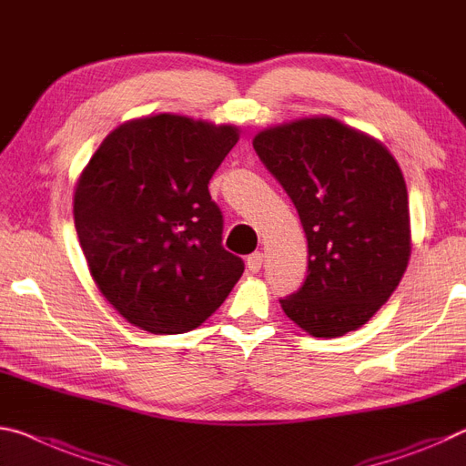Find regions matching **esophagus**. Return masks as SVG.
Here are the masks:
<instances>
[{
	"label": "esophagus",
	"mask_w": 466,
	"mask_h": 466,
	"mask_svg": "<svg viewBox=\"0 0 466 466\" xmlns=\"http://www.w3.org/2000/svg\"><path fill=\"white\" fill-rule=\"evenodd\" d=\"M262 262H264V254H262V251H254V254H249L248 260H246L248 270H249V272H260Z\"/></svg>",
	"instance_id": "obj_1"
}]
</instances>
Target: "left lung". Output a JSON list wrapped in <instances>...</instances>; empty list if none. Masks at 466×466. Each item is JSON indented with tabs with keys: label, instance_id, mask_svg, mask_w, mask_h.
<instances>
[{
	"label": "left lung",
	"instance_id": "8db88e82",
	"mask_svg": "<svg viewBox=\"0 0 466 466\" xmlns=\"http://www.w3.org/2000/svg\"><path fill=\"white\" fill-rule=\"evenodd\" d=\"M254 150L293 200L308 238V277L280 308L311 337L357 330L409 264V194L399 163L382 142L332 117L264 129Z\"/></svg>",
	"mask_w": 466,
	"mask_h": 466
}]
</instances>
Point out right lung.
I'll use <instances>...</instances> for the list:
<instances>
[{"mask_svg":"<svg viewBox=\"0 0 466 466\" xmlns=\"http://www.w3.org/2000/svg\"><path fill=\"white\" fill-rule=\"evenodd\" d=\"M239 140L235 126L161 113L106 136L74 192V223L98 291L155 334L200 326L243 260L223 248L208 183Z\"/></svg>","mask_w":466,"mask_h":466,"instance_id":"add662e5","label":"right lung"}]
</instances>
